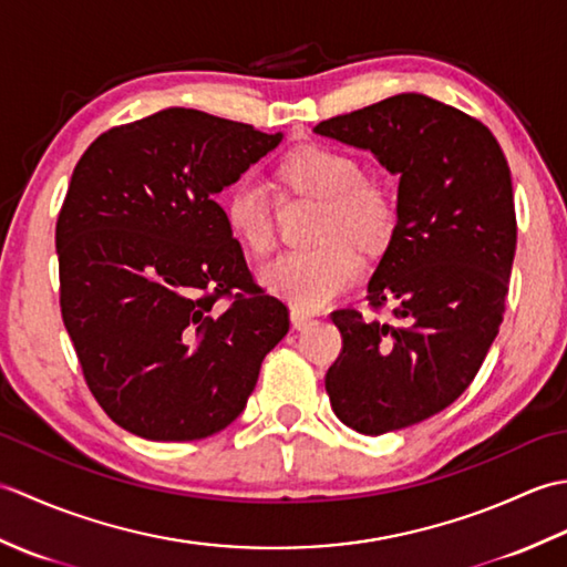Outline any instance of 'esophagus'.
I'll list each match as a JSON object with an SVG mask.
<instances>
[{
    "label": "esophagus",
    "instance_id": "34e87169",
    "mask_svg": "<svg viewBox=\"0 0 567 567\" xmlns=\"http://www.w3.org/2000/svg\"><path fill=\"white\" fill-rule=\"evenodd\" d=\"M290 321H292V327H295V329H307L309 323L315 321V317L307 315V311H302V309H292Z\"/></svg>",
    "mask_w": 567,
    "mask_h": 567
}]
</instances>
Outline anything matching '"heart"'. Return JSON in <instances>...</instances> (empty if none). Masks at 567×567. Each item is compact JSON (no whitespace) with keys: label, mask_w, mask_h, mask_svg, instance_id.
I'll use <instances>...</instances> for the list:
<instances>
[{"label":"heart","mask_w":567,"mask_h":567,"mask_svg":"<svg viewBox=\"0 0 567 567\" xmlns=\"http://www.w3.org/2000/svg\"><path fill=\"white\" fill-rule=\"evenodd\" d=\"M280 185L321 202L315 228L317 248L285 252L260 268V282L295 309L317 311L360 280L365 256H380L400 226V202L390 185L368 177L355 155L305 143L277 163ZM228 234L250 256H268L275 246L272 209L265 192L238 179L221 199Z\"/></svg>","instance_id":"heart-1"}]
</instances>
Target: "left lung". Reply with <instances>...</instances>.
I'll use <instances>...</instances> for the list:
<instances>
[{
  "label": "left lung",
  "mask_w": 567,
  "mask_h": 567,
  "mask_svg": "<svg viewBox=\"0 0 567 567\" xmlns=\"http://www.w3.org/2000/svg\"><path fill=\"white\" fill-rule=\"evenodd\" d=\"M315 134L400 175V226L368 282L370 307L392 305L396 321L333 311L343 351L327 372L333 414L380 436L453 404L497 339L516 250L512 175L485 124L416 92Z\"/></svg>",
  "instance_id": "1"
}]
</instances>
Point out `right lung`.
<instances>
[{
	"label": "right lung",
	"instance_id": "add662e5",
	"mask_svg": "<svg viewBox=\"0 0 567 567\" xmlns=\"http://www.w3.org/2000/svg\"><path fill=\"white\" fill-rule=\"evenodd\" d=\"M280 141L171 106L110 128L75 165L55 226L60 311L94 400L141 439L226 429L290 331L214 202Z\"/></svg>",
	"mask_w": 567,
	"mask_h": 567
}]
</instances>
